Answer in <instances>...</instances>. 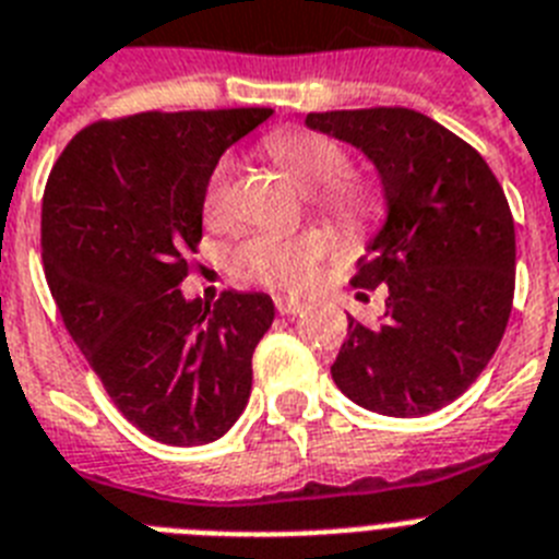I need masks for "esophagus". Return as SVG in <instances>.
Here are the masks:
<instances>
[{
  "label": "esophagus",
  "mask_w": 559,
  "mask_h": 559,
  "mask_svg": "<svg viewBox=\"0 0 559 559\" xmlns=\"http://www.w3.org/2000/svg\"><path fill=\"white\" fill-rule=\"evenodd\" d=\"M276 311L285 313V317H290V313H299L302 308H306V302L302 299H294V297H276Z\"/></svg>",
  "instance_id": "esophagus-1"
}]
</instances>
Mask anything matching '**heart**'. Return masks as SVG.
<instances>
[{"label": "heart", "instance_id": "b5f03b06", "mask_svg": "<svg viewBox=\"0 0 559 559\" xmlns=\"http://www.w3.org/2000/svg\"><path fill=\"white\" fill-rule=\"evenodd\" d=\"M265 151L302 191H313L317 205L345 228L366 225L377 207L380 193L368 179L348 170V151L334 136L306 128H283L265 140ZM230 179L234 159L223 156L207 177L202 214L211 223H223L230 211ZM331 253V239L322 230L285 234H253L234 253L239 276L265 283L271 288L306 290Z\"/></svg>", "mask_w": 559, "mask_h": 559}]
</instances>
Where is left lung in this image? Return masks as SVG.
<instances>
[{
    "label": "left lung",
    "instance_id": "1",
    "mask_svg": "<svg viewBox=\"0 0 559 559\" xmlns=\"http://www.w3.org/2000/svg\"><path fill=\"white\" fill-rule=\"evenodd\" d=\"M368 156L385 223L357 262L354 288L385 285L380 325L348 317L331 377L348 400L385 417L454 403L495 357L514 299V219L486 159L412 108L308 114Z\"/></svg>",
    "mask_w": 559,
    "mask_h": 559
}]
</instances>
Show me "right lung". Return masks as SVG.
<instances>
[{"instance_id": "right-lung-1", "label": "right lung", "mask_w": 559, "mask_h": 559, "mask_svg": "<svg viewBox=\"0 0 559 559\" xmlns=\"http://www.w3.org/2000/svg\"><path fill=\"white\" fill-rule=\"evenodd\" d=\"M271 108L147 110L82 128L41 197V262L73 343L128 423L165 445H205L251 396L269 294L186 299L188 251L225 147Z\"/></svg>"}]
</instances>
